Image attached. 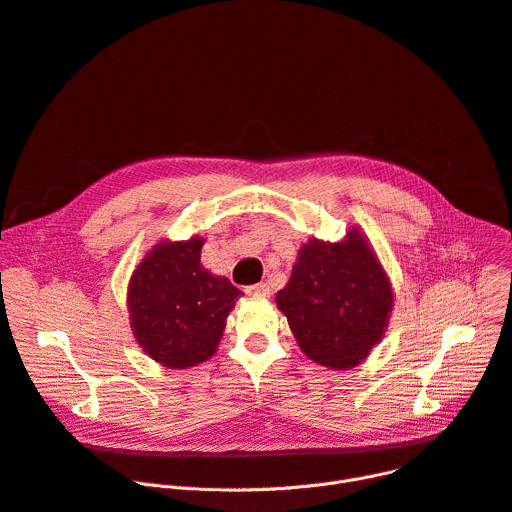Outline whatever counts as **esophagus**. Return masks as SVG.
<instances>
[{
	"label": "esophagus",
	"instance_id": "esophagus-1",
	"mask_svg": "<svg viewBox=\"0 0 512 512\" xmlns=\"http://www.w3.org/2000/svg\"><path fill=\"white\" fill-rule=\"evenodd\" d=\"M246 293L252 295V297H268L270 295V287L266 283L250 285V287H246Z\"/></svg>",
	"mask_w": 512,
	"mask_h": 512
}]
</instances>
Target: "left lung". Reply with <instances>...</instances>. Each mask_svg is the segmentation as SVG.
Wrapping results in <instances>:
<instances>
[{
	"label": "left lung",
	"mask_w": 512,
	"mask_h": 512,
	"mask_svg": "<svg viewBox=\"0 0 512 512\" xmlns=\"http://www.w3.org/2000/svg\"><path fill=\"white\" fill-rule=\"evenodd\" d=\"M277 308L310 359L347 370L382 339L393 291L362 233L351 229L341 244L312 239L299 250Z\"/></svg>",
	"instance_id": "obj_1"
}]
</instances>
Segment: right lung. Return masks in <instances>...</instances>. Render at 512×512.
I'll list each match as a JSON object with an SVG mask.
<instances>
[{
  "instance_id": "right-lung-1",
  "label": "right lung",
  "mask_w": 512,
  "mask_h": 512,
  "mask_svg": "<svg viewBox=\"0 0 512 512\" xmlns=\"http://www.w3.org/2000/svg\"><path fill=\"white\" fill-rule=\"evenodd\" d=\"M202 239L159 244L134 270L128 306L136 341L167 368H192L217 351L242 295L200 264Z\"/></svg>"
}]
</instances>
